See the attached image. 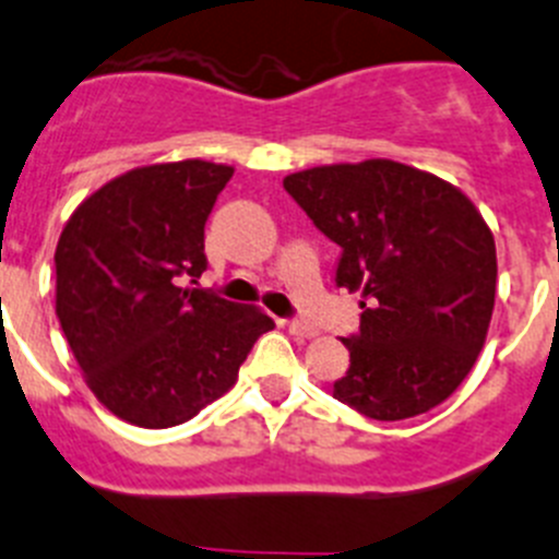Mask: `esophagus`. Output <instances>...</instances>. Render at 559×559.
<instances>
[{"mask_svg":"<svg viewBox=\"0 0 559 559\" xmlns=\"http://www.w3.org/2000/svg\"><path fill=\"white\" fill-rule=\"evenodd\" d=\"M286 328H289V333H295V336H300V338H311V336H317V325H311V322H306V320H289L286 322Z\"/></svg>","mask_w":559,"mask_h":559,"instance_id":"34e87169","label":"esophagus"}]
</instances>
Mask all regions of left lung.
Returning <instances> with one entry per match:
<instances>
[{
	"mask_svg": "<svg viewBox=\"0 0 559 559\" xmlns=\"http://www.w3.org/2000/svg\"><path fill=\"white\" fill-rule=\"evenodd\" d=\"M284 190L342 250L336 286L364 295L333 397L378 421L444 403L483 350L497 295V245L474 203L391 159L300 170Z\"/></svg>",
	"mask_w": 559,
	"mask_h": 559,
	"instance_id": "obj_1",
	"label": "left lung"
}]
</instances>
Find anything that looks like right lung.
<instances>
[{
	"mask_svg": "<svg viewBox=\"0 0 559 559\" xmlns=\"http://www.w3.org/2000/svg\"><path fill=\"white\" fill-rule=\"evenodd\" d=\"M234 168L203 159L129 170L93 192L57 242V320L115 416L174 427L223 397L275 322L212 289L203 226Z\"/></svg>",
	"mask_w": 559,
	"mask_h": 559,
	"instance_id": "1",
	"label": "right lung"
}]
</instances>
